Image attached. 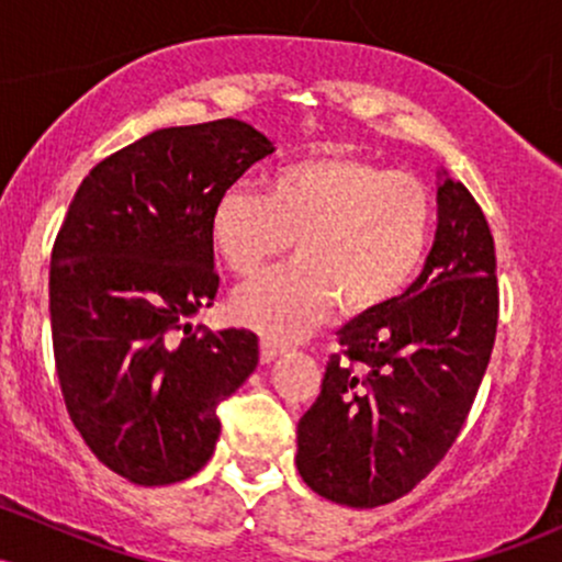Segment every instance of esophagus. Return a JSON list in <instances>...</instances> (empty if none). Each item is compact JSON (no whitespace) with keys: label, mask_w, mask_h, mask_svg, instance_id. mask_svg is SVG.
Instances as JSON below:
<instances>
[{"label":"esophagus","mask_w":562,"mask_h":562,"mask_svg":"<svg viewBox=\"0 0 562 562\" xmlns=\"http://www.w3.org/2000/svg\"><path fill=\"white\" fill-rule=\"evenodd\" d=\"M288 346L274 338H261V364H272L280 353H285Z\"/></svg>","instance_id":"obj_1"}]
</instances>
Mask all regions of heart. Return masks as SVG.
<instances>
[{"label":"heart","mask_w":562,"mask_h":562,"mask_svg":"<svg viewBox=\"0 0 562 562\" xmlns=\"http://www.w3.org/2000/svg\"><path fill=\"white\" fill-rule=\"evenodd\" d=\"M434 229L436 203L420 179L340 150L280 166L267 195L229 184L211 211L218 256L240 277L285 254L293 237V261L232 295L235 319L272 338L312 333L333 306L344 317L391 306L423 272Z\"/></svg>","instance_id":"heart-1"}]
</instances>
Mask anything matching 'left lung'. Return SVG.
Returning a JSON list of instances; mask_svg holds the SVG:
<instances>
[{"instance_id": "left-lung-1", "label": "left lung", "mask_w": 562, "mask_h": 562, "mask_svg": "<svg viewBox=\"0 0 562 562\" xmlns=\"http://www.w3.org/2000/svg\"><path fill=\"white\" fill-rule=\"evenodd\" d=\"M425 269L391 306L338 330L322 391L299 420L301 479L348 507L389 505L443 460L492 359L494 237L468 187L438 171Z\"/></svg>"}]
</instances>
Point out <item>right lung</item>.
<instances>
[{
	"mask_svg": "<svg viewBox=\"0 0 562 562\" xmlns=\"http://www.w3.org/2000/svg\"><path fill=\"white\" fill-rule=\"evenodd\" d=\"M272 153L237 119L158 128L100 160L70 200L49 261L57 378L87 447L126 481L195 475L218 402L259 364L254 333L195 335L190 317L218 293L216 198Z\"/></svg>",
	"mask_w": 562,
	"mask_h": 562,
	"instance_id": "right-lung-1",
	"label": "right lung"
}]
</instances>
